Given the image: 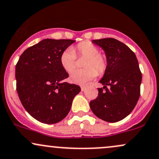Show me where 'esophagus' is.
<instances>
[{"label": "esophagus", "instance_id": "esophagus-1", "mask_svg": "<svg viewBox=\"0 0 159 159\" xmlns=\"http://www.w3.org/2000/svg\"><path fill=\"white\" fill-rule=\"evenodd\" d=\"M85 89H86V86H81V91H84Z\"/></svg>", "mask_w": 159, "mask_h": 159}]
</instances>
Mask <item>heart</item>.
<instances>
[{"label":"heart","instance_id":"b5f03b06","mask_svg":"<svg viewBox=\"0 0 159 159\" xmlns=\"http://www.w3.org/2000/svg\"><path fill=\"white\" fill-rule=\"evenodd\" d=\"M85 57L83 66L84 69H78L71 75L70 81L78 84H84L97 76L98 72L102 74L107 66L105 54L98 52L96 45L88 41L78 43L73 48L63 51L60 57L61 66L66 72L71 73L76 67L77 57Z\"/></svg>","mask_w":159,"mask_h":159}]
</instances>
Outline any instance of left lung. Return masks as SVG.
<instances>
[{"label":"left lung","mask_w":159,"mask_h":159,"mask_svg":"<svg viewBox=\"0 0 159 159\" xmlns=\"http://www.w3.org/2000/svg\"><path fill=\"white\" fill-rule=\"evenodd\" d=\"M105 52L107 66L98 88V96L90 102L93 114L104 121L116 123L135 107L140 94L142 74L134 53L113 38L94 39Z\"/></svg>","instance_id":"obj_1"}]
</instances>
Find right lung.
Returning <instances> with one entry per match:
<instances>
[{
    "instance_id": "right-lung-1",
    "label": "right lung",
    "mask_w": 159,
    "mask_h": 159,
    "mask_svg": "<svg viewBox=\"0 0 159 159\" xmlns=\"http://www.w3.org/2000/svg\"><path fill=\"white\" fill-rule=\"evenodd\" d=\"M72 39H45L27 48L16 66V90L25 110L41 123L54 124L69 114L72 100L81 91L74 84L63 82L69 74L60 57Z\"/></svg>"
}]
</instances>
